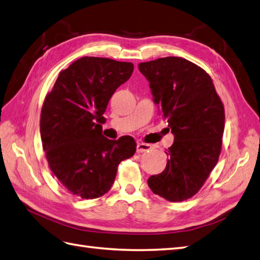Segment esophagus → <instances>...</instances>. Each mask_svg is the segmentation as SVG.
<instances>
[{"instance_id":"1","label":"esophagus","mask_w":260,"mask_h":260,"mask_svg":"<svg viewBox=\"0 0 260 260\" xmlns=\"http://www.w3.org/2000/svg\"><path fill=\"white\" fill-rule=\"evenodd\" d=\"M150 149H152V146H150L149 144H144V143L137 144V153H145V152H148Z\"/></svg>"}]
</instances>
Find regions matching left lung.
I'll use <instances>...</instances> for the list:
<instances>
[{
  "instance_id": "left-lung-1",
  "label": "left lung",
  "mask_w": 260,
  "mask_h": 260,
  "mask_svg": "<svg viewBox=\"0 0 260 260\" xmlns=\"http://www.w3.org/2000/svg\"><path fill=\"white\" fill-rule=\"evenodd\" d=\"M156 104L161 106L174 143L165 170L147 180L155 195L183 202L196 195L221 152L225 108L212 77L201 66L168 56L140 63Z\"/></svg>"
}]
</instances>
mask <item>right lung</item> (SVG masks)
Masks as SVG:
<instances>
[{
  "instance_id": "obj_1",
  "label": "right lung",
  "mask_w": 260,
  "mask_h": 260,
  "mask_svg": "<svg viewBox=\"0 0 260 260\" xmlns=\"http://www.w3.org/2000/svg\"><path fill=\"white\" fill-rule=\"evenodd\" d=\"M133 71V63L82 57L59 72L45 96L40 122L45 157L54 176L74 196L106 194L120 161L136 152L132 136L108 140L101 125L108 101Z\"/></svg>"
}]
</instances>
